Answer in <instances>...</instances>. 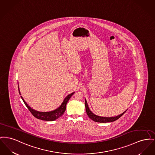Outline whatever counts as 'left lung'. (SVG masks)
I'll list each match as a JSON object with an SVG mask.
<instances>
[{
    "label": "left lung",
    "instance_id": "1",
    "mask_svg": "<svg viewBox=\"0 0 155 155\" xmlns=\"http://www.w3.org/2000/svg\"><path fill=\"white\" fill-rule=\"evenodd\" d=\"M85 109H86V112L88 116V117L92 119V120L96 122H100V123H106V122H114L116 120H117L121 116H122L125 112L127 110V109L124 111L123 113H122L121 114L115 116V117H100L98 115H97L95 114H94L90 109L89 108V107L88 105V103L87 101L86 100V99H85Z\"/></svg>",
    "mask_w": 155,
    "mask_h": 155
}]
</instances>
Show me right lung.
<instances>
[{
  "label": "right lung",
  "instance_id": "add662e5",
  "mask_svg": "<svg viewBox=\"0 0 155 155\" xmlns=\"http://www.w3.org/2000/svg\"><path fill=\"white\" fill-rule=\"evenodd\" d=\"M18 92L20 94V95H21L20 92L19 90V87L18 86ZM74 92H73L72 93L68 94L65 98H64L63 102H62V104L60 105V106L57 108V109H54L53 110L51 111H49V112H40L36 110H35L33 108H31L30 106H28V104L26 102V101L23 99V98L21 97L22 100L23 101L25 104L26 105V106L27 107L28 109L30 110V112L32 114V115L36 117V118L43 120H47V121H53L55 120V119L60 118V117H61L65 110L66 109V105L68 102V100H70V98H71V97L74 94Z\"/></svg>",
  "mask_w": 155,
  "mask_h": 155
}]
</instances>
